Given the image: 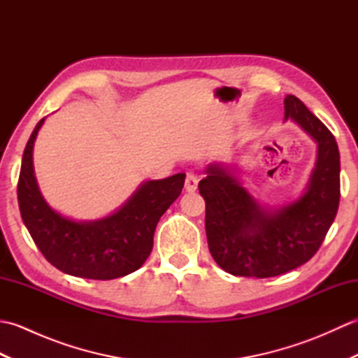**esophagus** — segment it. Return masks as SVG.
Wrapping results in <instances>:
<instances>
[{
    "label": "esophagus",
    "instance_id": "obj_1",
    "mask_svg": "<svg viewBox=\"0 0 358 358\" xmlns=\"http://www.w3.org/2000/svg\"><path fill=\"white\" fill-rule=\"evenodd\" d=\"M196 186H199V178L194 173H187L186 175V181H185V189L187 192H194L196 191Z\"/></svg>",
    "mask_w": 358,
    "mask_h": 358
}]
</instances>
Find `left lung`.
<instances>
[{"mask_svg": "<svg viewBox=\"0 0 358 358\" xmlns=\"http://www.w3.org/2000/svg\"><path fill=\"white\" fill-rule=\"evenodd\" d=\"M291 118L318 144L306 192L286 206L264 209L222 164H209L200 183L206 201L208 245L232 275L268 278L309 262L320 249L340 203V154L336 136L299 98H285Z\"/></svg>", "mask_w": 358, "mask_h": 358, "instance_id": "left-lung-1", "label": "left lung"}]
</instances>
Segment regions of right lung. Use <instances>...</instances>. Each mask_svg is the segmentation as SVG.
<instances>
[{"label": "right lung", "instance_id": "1", "mask_svg": "<svg viewBox=\"0 0 358 358\" xmlns=\"http://www.w3.org/2000/svg\"><path fill=\"white\" fill-rule=\"evenodd\" d=\"M40 120L26 144L18 178L21 218L45 260L64 273L113 280L141 268L154 246L158 220L178 199L186 173L143 183L112 215L73 222L44 201L34 175V143Z\"/></svg>", "mask_w": 358, "mask_h": 358}]
</instances>
